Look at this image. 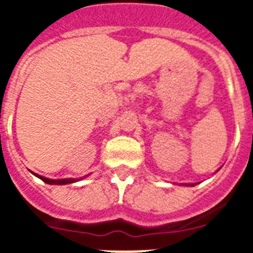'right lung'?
Segmentation results:
<instances>
[{"label": "right lung", "instance_id": "obj_1", "mask_svg": "<svg viewBox=\"0 0 253 253\" xmlns=\"http://www.w3.org/2000/svg\"><path fill=\"white\" fill-rule=\"evenodd\" d=\"M35 174V173H34ZM37 177H39L42 181H44L47 184H51V185H65V184H72L75 182V178H64V180H49V178H45L43 176H39V174H35Z\"/></svg>", "mask_w": 253, "mask_h": 253}]
</instances>
